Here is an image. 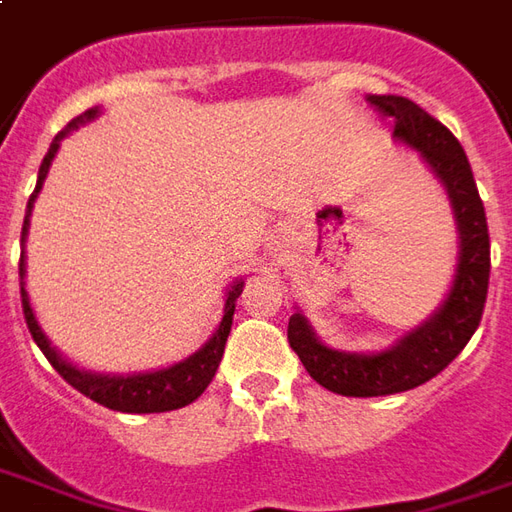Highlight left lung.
Returning a JSON list of instances; mask_svg holds the SVG:
<instances>
[{
  "instance_id": "left-lung-1",
  "label": "left lung",
  "mask_w": 512,
  "mask_h": 512,
  "mask_svg": "<svg viewBox=\"0 0 512 512\" xmlns=\"http://www.w3.org/2000/svg\"><path fill=\"white\" fill-rule=\"evenodd\" d=\"M369 104L380 115L394 120V137L417 149L434 174L440 177L454 205L459 256L454 284L448 298L428 321L411 329L383 352L358 355L329 349L318 341L301 312L290 315L287 341L304 369L324 389L344 397H383L408 392L437 377L465 349L482 321L490 279V236L485 205L476 191L471 163L465 149L440 120L431 118L423 106L400 95H369Z\"/></svg>"
}]
</instances>
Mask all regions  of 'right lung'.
I'll use <instances>...</instances> for the list:
<instances>
[{
	"mask_svg": "<svg viewBox=\"0 0 512 512\" xmlns=\"http://www.w3.org/2000/svg\"><path fill=\"white\" fill-rule=\"evenodd\" d=\"M98 106H92L87 112H81L78 118H72L61 132L56 135V140L50 143V149L44 154L39 168V180H36V191L30 194L27 200V211H24V225H22V245L27 239V225H30V211H33V202L39 197L41 183L50 171V163L56 157L61 140L70 135L72 129L84 126L89 120L98 118ZM24 250L22 259H19V279H22V310L24 321H27V329L33 335V341L39 344V349L44 352V358L53 363L58 375L64 377L70 383L72 389H78L81 394H87L89 400L101 403V406L112 408V411H126V414H157V411H174V408H183L188 403H194L205 389L208 383L214 380L216 369H219V360H222V352H225V341H228V332H231L233 324V310H236V298L242 296V287L245 281L236 279L228 287V296H225V312H222V321L216 332L208 338V344L202 346L200 352H194L191 358L180 360L168 369H157V372H143V375H98V372H84L78 366H72L70 360L61 358L56 346H50L47 335L41 332L39 321L33 315V307H30V298H27V290H24Z\"/></svg>",
	"mask_w": 512,
	"mask_h": 512,
	"instance_id": "1",
	"label": "right lung"
}]
</instances>
